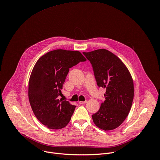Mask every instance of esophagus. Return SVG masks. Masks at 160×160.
Listing matches in <instances>:
<instances>
[{
    "mask_svg": "<svg viewBox=\"0 0 160 160\" xmlns=\"http://www.w3.org/2000/svg\"><path fill=\"white\" fill-rule=\"evenodd\" d=\"M87 102V100H85V101H80L79 102V103L80 104H84V103H86Z\"/></svg>",
    "mask_w": 160,
    "mask_h": 160,
    "instance_id": "obj_1",
    "label": "esophagus"
}]
</instances>
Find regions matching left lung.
I'll return each mask as SVG.
<instances>
[{
  "instance_id": "8db88e82",
  "label": "left lung",
  "mask_w": 160,
  "mask_h": 160,
  "mask_svg": "<svg viewBox=\"0 0 160 160\" xmlns=\"http://www.w3.org/2000/svg\"><path fill=\"white\" fill-rule=\"evenodd\" d=\"M92 64L98 87L106 88L105 100L92 115L94 124L104 131L118 128L128 117L134 98V83L128 69L111 51L100 49L83 52Z\"/></svg>"
}]
</instances>
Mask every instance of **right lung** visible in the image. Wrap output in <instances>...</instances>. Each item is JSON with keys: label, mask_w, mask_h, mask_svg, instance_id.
<instances>
[{"label": "right lung", "mask_w": 160, "mask_h": 160, "mask_svg": "<svg viewBox=\"0 0 160 160\" xmlns=\"http://www.w3.org/2000/svg\"><path fill=\"white\" fill-rule=\"evenodd\" d=\"M86 60L78 51L56 49L35 64L29 81V100L36 118L48 128L60 129L70 122L76 106L58 97L69 69Z\"/></svg>", "instance_id": "add662e5"}]
</instances>
